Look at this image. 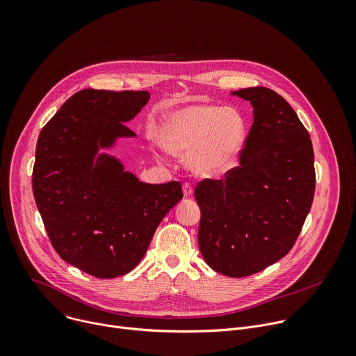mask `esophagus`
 <instances>
[{"instance_id":"esophagus-1","label":"esophagus","mask_w":356,"mask_h":356,"mask_svg":"<svg viewBox=\"0 0 356 356\" xmlns=\"http://www.w3.org/2000/svg\"><path fill=\"white\" fill-rule=\"evenodd\" d=\"M193 191H194V188H193V186L190 183H184L183 184V194H184V197H190L193 194Z\"/></svg>"}]
</instances>
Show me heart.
I'll list each match as a JSON object with an SVG mask.
<instances>
[{
    "instance_id": "b5f03b06",
    "label": "heart",
    "mask_w": 356,
    "mask_h": 356,
    "mask_svg": "<svg viewBox=\"0 0 356 356\" xmlns=\"http://www.w3.org/2000/svg\"><path fill=\"white\" fill-rule=\"evenodd\" d=\"M156 140L172 155H187L186 163L195 175L225 177L239 166L248 124L235 108L191 104L162 118Z\"/></svg>"
}]
</instances>
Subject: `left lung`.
Here are the masks:
<instances>
[{"instance_id": "1", "label": "left lung", "mask_w": 356, "mask_h": 356, "mask_svg": "<svg viewBox=\"0 0 356 356\" xmlns=\"http://www.w3.org/2000/svg\"><path fill=\"white\" fill-rule=\"evenodd\" d=\"M253 108L239 166L225 180H202L198 248L206 264L229 277L258 273L294 245L314 197L310 135L287 101L266 87L232 91Z\"/></svg>"}]
</instances>
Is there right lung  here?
<instances>
[{"instance_id":"right-lung-1","label":"right lung","mask_w":356,"mask_h":356,"mask_svg":"<svg viewBox=\"0 0 356 356\" xmlns=\"http://www.w3.org/2000/svg\"><path fill=\"white\" fill-rule=\"evenodd\" d=\"M149 98V91L81 90L38 138L32 188L50 242L63 261L99 279L131 272L183 198L179 181H140L101 152L136 136L125 124Z\"/></svg>"}]
</instances>
